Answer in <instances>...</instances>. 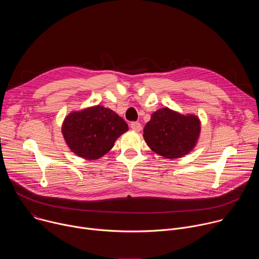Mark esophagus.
<instances>
[{
    "label": "esophagus",
    "instance_id": "34e87169",
    "mask_svg": "<svg viewBox=\"0 0 259 259\" xmlns=\"http://www.w3.org/2000/svg\"><path fill=\"white\" fill-rule=\"evenodd\" d=\"M130 127H131V129L133 130V131H135V132H139L140 130H141V124L140 123H138V122H133V123H131L130 124Z\"/></svg>",
    "mask_w": 259,
    "mask_h": 259
}]
</instances>
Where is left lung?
I'll return each instance as SVG.
<instances>
[{"mask_svg":"<svg viewBox=\"0 0 259 259\" xmlns=\"http://www.w3.org/2000/svg\"><path fill=\"white\" fill-rule=\"evenodd\" d=\"M201 133V121L193 114L182 115L169 107L155 112L143 129L150 149L166 159H176L191 153Z\"/></svg>","mask_w":259,"mask_h":259,"instance_id":"left-lung-1","label":"left lung"}]
</instances>
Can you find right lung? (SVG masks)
<instances>
[{
    "label": "right lung",
    "mask_w": 259,
    "mask_h": 259,
    "mask_svg": "<svg viewBox=\"0 0 259 259\" xmlns=\"http://www.w3.org/2000/svg\"><path fill=\"white\" fill-rule=\"evenodd\" d=\"M128 129V124L114 110L94 105L69 113L61 132L72 153L94 161L112 150L115 141Z\"/></svg>",
    "instance_id": "obj_1"
}]
</instances>
